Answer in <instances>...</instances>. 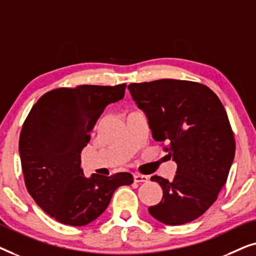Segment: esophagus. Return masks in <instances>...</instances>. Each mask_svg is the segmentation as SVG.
<instances>
[{
	"instance_id": "34e87169",
	"label": "esophagus",
	"mask_w": 256,
	"mask_h": 256,
	"mask_svg": "<svg viewBox=\"0 0 256 256\" xmlns=\"http://www.w3.org/2000/svg\"><path fill=\"white\" fill-rule=\"evenodd\" d=\"M148 176H144V174H134V180L135 183H146L148 182Z\"/></svg>"
}]
</instances>
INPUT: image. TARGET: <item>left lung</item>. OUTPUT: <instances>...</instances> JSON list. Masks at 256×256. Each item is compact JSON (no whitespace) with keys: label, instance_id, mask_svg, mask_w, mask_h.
Masks as SVG:
<instances>
[{"label":"left lung","instance_id":"obj_1","mask_svg":"<svg viewBox=\"0 0 256 256\" xmlns=\"http://www.w3.org/2000/svg\"><path fill=\"white\" fill-rule=\"evenodd\" d=\"M128 90L152 138L169 144L168 156L177 164L172 182L152 177L163 198L148 211L166 225L190 222L216 200L233 163L236 141L225 108L208 86L186 80L130 84Z\"/></svg>","mask_w":256,"mask_h":256}]
</instances>
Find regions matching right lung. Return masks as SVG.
Instances as JSON below:
<instances>
[{
  "label": "right lung",
  "mask_w": 256,
  "mask_h": 256,
  "mask_svg": "<svg viewBox=\"0 0 256 256\" xmlns=\"http://www.w3.org/2000/svg\"><path fill=\"white\" fill-rule=\"evenodd\" d=\"M126 84L82 85L45 93L31 108L20 136L24 180L37 205L57 222L84 226L104 213L114 191L130 185L129 172L86 177L82 150L108 104L124 99Z\"/></svg>",
  "instance_id": "add662e5"
}]
</instances>
